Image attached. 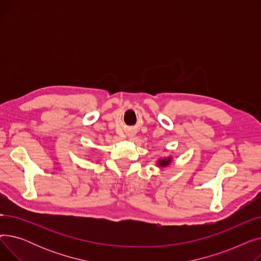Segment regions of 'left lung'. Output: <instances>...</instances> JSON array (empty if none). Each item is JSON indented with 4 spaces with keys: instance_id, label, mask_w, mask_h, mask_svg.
<instances>
[{
    "instance_id": "1",
    "label": "left lung",
    "mask_w": 261,
    "mask_h": 261,
    "mask_svg": "<svg viewBox=\"0 0 261 261\" xmlns=\"http://www.w3.org/2000/svg\"><path fill=\"white\" fill-rule=\"evenodd\" d=\"M170 161H171V160L168 158V159H165V160H161V161H159V163H158V164H159L160 166H162V167H165V166H167L168 164L170 163Z\"/></svg>"
}]
</instances>
